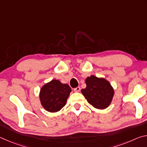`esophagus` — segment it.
Segmentation results:
<instances>
[{
	"mask_svg": "<svg viewBox=\"0 0 147 147\" xmlns=\"http://www.w3.org/2000/svg\"><path fill=\"white\" fill-rule=\"evenodd\" d=\"M80 91V87H77V88L74 89V92H79Z\"/></svg>",
	"mask_w": 147,
	"mask_h": 147,
	"instance_id": "34e87169",
	"label": "esophagus"
}]
</instances>
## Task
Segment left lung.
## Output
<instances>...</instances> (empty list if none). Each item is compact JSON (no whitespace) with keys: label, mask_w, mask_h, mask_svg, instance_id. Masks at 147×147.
<instances>
[{"label":"left lung","mask_w":147,"mask_h":147,"mask_svg":"<svg viewBox=\"0 0 147 147\" xmlns=\"http://www.w3.org/2000/svg\"><path fill=\"white\" fill-rule=\"evenodd\" d=\"M86 88L81 90L88 102L94 108L104 109L110 105L114 96V89L108 80L94 75L86 79Z\"/></svg>","instance_id":"1"}]
</instances>
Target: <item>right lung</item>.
<instances>
[{"label":"right lung","mask_w":147,"mask_h":147,"mask_svg":"<svg viewBox=\"0 0 147 147\" xmlns=\"http://www.w3.org/2000/svg\"><path fill=\"white\" fill-rule=\"evenodd\" d=\"M71 92L68 84L54 79L42 86L39 94V100L45 110L57 112L65 105Z\"/></svg>","instance_id":"obj_1"}]
</instances>
